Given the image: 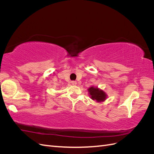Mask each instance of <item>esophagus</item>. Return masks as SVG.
<instances>
[{
    "label": "esophagus",
    "instance_id": "1",
    "mask_svg": "<svg viewBox=\"0 0 154 154\" xmlns=\"http://www.w3.org/2000/svg\"><path fill=\"white\" fill-rule=\"evenodd\" d=\"M71 83H72V85H76L77 83H76V82H75V81H72V82H71Z\"/></svg>",
    "mask_w": 154,
    "mask_h": 154
}]
</instances>
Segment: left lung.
I'll return each instance as SVG.
<instances>
[{
  "label": "left lung",
  "mask_w": 154,
  "mask_h": 154,
  "mask_svg": "<svg viewBox=\"0 0 154 154\" xmlns=\"http://www.w3.org/2000/svg\"><path fill=\"white\" fill-rule=\"evenodd\" d=\"M88 92H89L90 94L92 100H96L97 101H103L106 98V94L105 93L101 90H100L99 88H94L91 87L88 88Z\"/></svg>",
  "instance_id": "left-lung-1"
}]
</instances>
